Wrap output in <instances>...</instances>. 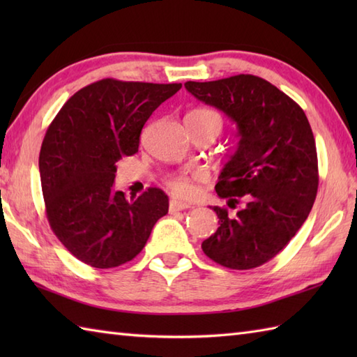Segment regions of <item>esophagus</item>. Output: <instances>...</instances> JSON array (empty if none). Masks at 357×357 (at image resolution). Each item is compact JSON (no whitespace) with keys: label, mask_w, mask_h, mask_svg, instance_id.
Masks as SVG:
<instances>
[{"label":"esophagus","mask_w":357,"mask_h":357,"mask_svg":"<svg viewBox=\"0 0 357 357\" xmlns=\"http://www.w3.org/2000/svg\"><path fill=\"white\" fill-rule=\"evenodd\" d=\"M185 208H192V204H187L183 201H178V199H172L169 204V210L172 211H179V210H185Z\"/></svg>","instance_id":"obj_1"}]
</instances>
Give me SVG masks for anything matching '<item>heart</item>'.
I'll return each mask as SVG.
<instances>
[{"label":"heart","instance_id":"heart-1","mask_svg":"<svg viewBox=\"0 0 357 357\" xmlns=\"http://www.w3.org/2000/svg\"><path fill=\"white\" fill-rule=\"evenodd\" d=\"M187 116L199 119L202 123H211L222 127L221 113H218L213 109H196L188 113ZM202 179H204V174L201 172H181L167 178V187H169L174 195L179 196V198L187 199V198H192L195 195L196 181H202Z\"/></svg>","mask_w":357,"mask_h":357}]
</instances>
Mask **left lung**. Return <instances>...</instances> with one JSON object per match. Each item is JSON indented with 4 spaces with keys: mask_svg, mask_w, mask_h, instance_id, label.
Here are the masks:
<instances>
[{
    "mask_svg": "<svg viewBox=\"0 0 357 357\" xmlns=\"http://www.w3.org/2000/svg\"><path fill=\"white\" fill-rule=\"evenodd\" d=\"M185 89L238 126L239 142L216 184L218 230L202 242L211 261L250 270L273 259L305 222L319 185L314 136L304 110L255 75L196 82Z\"/></svg>",
    "mask_w": 357,
    "mask_h": 357,
    "instance_id": "1",
    "label": "left lung"
}]
</instances>
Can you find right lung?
<instances>
[{"label": "right lung", "mask_w": 357, "mask_h": 357, "mask_svg": "<svg viewBox=\"0 0 357 357\" xmlns=\"http://www.w3.org/2000/svg\"><path fill=\"white\" fill-rule=\"evenodd\" d=\"M183 84L100 79L78 90L58 112L40 151L41 188L52 231L95 268L132 261L169 211V198L149 187L126 199L113 190L116 162L138 151L151 113Z\"/></svg>", "instance_id": "add662e5"}]
</instances>
